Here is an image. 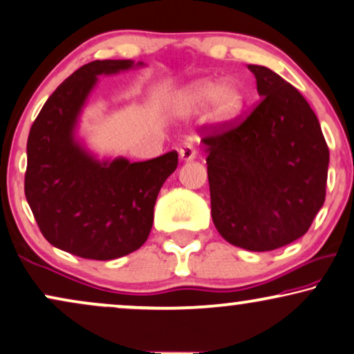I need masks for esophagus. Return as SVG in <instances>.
<instances>
[{"instance_id":"obj_1","label":"esophagus","mask_w":354,"mask_h":354,"mask_svg":"<svg viewBox=\"0 0 354 354\" xmlns=\"http://www.w3.org/2000/svg\"><path fill=\"white\" fill-rule=\"evenodd\" d=\"M196 155H198V151H196L194 145L191 144H185L180 149V158L183 162H189V160H194Z\"/></svg>"}]
</instances>
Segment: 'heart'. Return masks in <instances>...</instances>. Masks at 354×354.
Masks as SVG:
<instances>
[{
  "label": "heart",
  "mask_w": 354,
  "mask_h": 354,
  "mask_svg": "<svg viewBox=\"0 0 354 354\" xmlns=\"http://www.w3.org/2000/svg\"><path fill=\"white\" fill-rule=\"evenodd\" d=\"M210 102V118L217 124H227L239 118L245 106V95L236 83H223L204 80L191 84L178 97L180 109H199Z\"/></svg>",
  "instance_id": "b5f03b06"
}]
</instances>
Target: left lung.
Masks as SVG:
<instances>
[{"label":"left lung","mask_w":354,"mask_h":354,"mask_svg":"<svg viewBox=\"0 0 354 354\" xmlns=\"http://www.w3.org/2000/svg\"><path fill=\"white\" fill-rule=\"evenodd\" d=\"M248 68L258 106L240 124L217 125L203 137L210 214L229 243L271 252L301 239L314 222L330 153L301 93L266 66Z\"/></svg>","instance_id":"obj_1"}]
</instances>
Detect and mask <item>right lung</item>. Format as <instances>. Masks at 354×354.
Masks as SVG:
<instances>
[{
	"label": "right lung",
	"instance_id": "obj_1",
	"mask_svg": "<svg viewBox=\"0 0 354 354\" xmlns=\"http://www.w3.org/2000/svg\"><path fill=\"white\" fill-rule=\"evenodd\" d=\"M142 65H83L52 93L30 127L26 199L48 243L80 258L106 261L140 248L150 235L156 196L178 167L176 151L147 162H100L75 137L97 77Z\"/></svg>",
	"mask_w": 354,
	"mask_h": 354
}]
</instances>
